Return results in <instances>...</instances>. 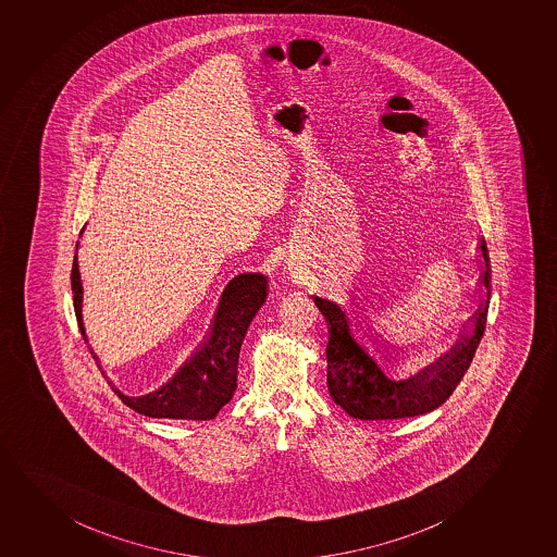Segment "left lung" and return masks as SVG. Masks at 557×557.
Listing matches in <instances>:
<instances>
[{"instance_id": "left-lung-1", "label": "left lung", "mask_w": 557, "mask_h": 557, "mask_svg": "<svg viewBox=\"0 0 557 557\" xmlns=\"http://www.w3.org/2000/svg\"><path fill=\"white\" fill-rule=\"evenodd\" d=\"M476 264H481L479 284L484 289L473 315L463 322L457 339L447 350L405 377H391L381 367L380 359H394L399 351L404 354L407 346L396 345L375 332L372 324L363 322L359 329L374 332V335L367 334L374 346V351H370L369 346H364L354 334L350 313L345 306L313 295L317 308L329 321V393L346 414L358 420H398L431 412L451 396L469 369L486 329L492 286L490 257L484 240H479Z\"/></svg>"}]
</instances>
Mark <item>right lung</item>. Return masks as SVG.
Returning a JSON list of instances; mask_svg holds the SVG:
<instances>
[{
  "instance_id": "obj_1",
  "label": "right lung",
  "mask_w": 557,
  "mask_h": 557,
  "mask_svg": "<svg viewBox=\"0 0 557 557\" xmlns=\"http://www.w3.org/2000/svg\"><path fill=\"white\" fill-rule=\"evenodd\" d=\"M86 228V227H84ZM81 231V236L84 233ZM78 251V242H76ZM73 260L71 270V287H73V305H75L76 321L88 343L84 329L83 302L84 287L78 257ZM268 295V276L260 271H247L233 276L223 287L218 300L211 326L203 335L190 356H188L172 377L164 381L161 387L143 396H128L119 391L113 381L106 375L100 367L99 358L91 350L100 372L104 375L110 387L115 391L123 404L128 405L139 414L152 418H174V420H212L223 405L228 404L236 391V367L240 356L242 343L247 329L258 310L262 308Z\"/></svg>"
}]
</instances>
